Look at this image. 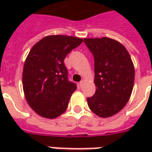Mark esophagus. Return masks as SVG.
<instances>
[{
    "label": "esophagus",
    "instance_id": "34e87169",
    "mask_svg": "<svg viewBox=\"0 0 152 152\" xmlns=\"http://www.w3.org/2000/svg\"><path fill=\"white\" fill-rule=\"evenodd\" d=\"M83 84H84V80H81V81L80 82V86L81 87V86H83Z\"/></svg>",
    "mask_w": 152,
    "mask_h": 152
}]
</instances>
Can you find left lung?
<instances>
[{"label":"left lung","instance_id":"8db88e82","mask_svg":"<svg viewBox=\"0 0 152 152\" xmlns=\"http://www.w3.org/2000/svg\"><path fill=\"white\" fill-rule=\"evenodd\" d=\"M94 57L95 94L87 99L89 109L99 117L121 111L130 98L134 66L129 53L119 41L108 37L85 38Z\"/></svg>","mask_w":152,"mask_h":152}]
</instances>
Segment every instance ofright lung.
I'll return each instance as SVG.
<instances>
[{
    "label": "right lung",
    "instance_id": "right-lung-1",
    "mask_svg": "<svg viewBox=\"0 0 152 152\" xmlns=\"http://www.w3.org/2000/svg\"><path fill=\"white\" fill-rule=\"evenodd\" d=\"M83 40L63 35L47 36L30 50L23 66V88L28 105L40 116L54 119L67 108L76 86L68 80L64 59Z\"/></svg>",
    "mask_w": 152,
    "mask_h": 152
}]
</instances>
